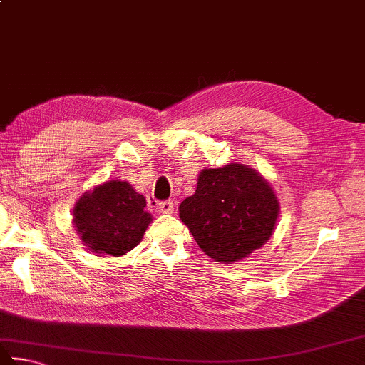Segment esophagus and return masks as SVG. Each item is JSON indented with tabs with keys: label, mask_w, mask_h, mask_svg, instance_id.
<instances>
[{
	"label": "esophagus",
	"mask_w": 365,
	"mask_h": 365,
	"mask_svg": "<svg viewBox=\"0 0 365 365\" xmlns=\"http://www.w3.org/2000/svg\"><path fill=\"white\" fill-rule=\"evenodd\" d=\"M158 209H160L161 214H172V212H174V201H161L160 205H158Z\"/></svg>",
	"instance_id": "34e87169"
}]
</instances>
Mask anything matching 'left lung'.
Masks as SVG:
<instances>
[{"mask_svg":"<svg viewBox=\"0 0 365 365\" xmlns=\"http://www.w3.org/2000/svg\"><path fill=\"white\" fill-rule=\"evenodd\" d=\"M178 212L205 255L231 263L269 240L279 215V201L257 170L231 163L201 170L195 195L180 204Z\"/></svg>","mask_w":365,"mask_h":365,"instance_id":"obj_1","label":"left lung"}]
</instances>
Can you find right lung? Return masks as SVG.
<instances>
[{
	"instance_id": "add662e5",
	"label": "right lung",
	"mask_w": 365,
	"mask_h": 365,
	"mask_svg": "<svg viewBox=\"0 0 365 365\" xmlns=\"http://www.w3.org/2000/svg\"><path fill=\"white\" fill-rule=\"evenodd\" d=\"M145 207V197L129 182L110 180L79 197L73 223L92 252L119 257L142 241L153 220Z\"/></svg>"
}]
</instances>
